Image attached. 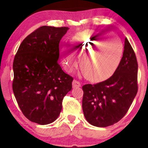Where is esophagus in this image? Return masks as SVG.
I'll return each mask as SVG.
<instances>
[{
    "label": "esophagus",
    "mask_w": 148,
    "mask_h": 148,
    "mask_svg": "<svg viewBox=\"0 0 148 148\" xmlns=\"http://www.w3.org/2000/svg\"><path fill=\"white\" fill-rule=\"evenodd\" d=\"M80 86H81V84L79 81L76 80V79L73 80V87L74 88H79V87H80Z\"/></svg>",
    "instance_id": "obj_1"
}]
</instances>
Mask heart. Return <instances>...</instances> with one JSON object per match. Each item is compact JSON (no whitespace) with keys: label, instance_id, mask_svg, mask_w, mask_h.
<instances>
[{"label":"heart","instance_id":"heart-1","mask_svg":"<svg viewBox=\"0 0 148 148\" xmlns=\"http://www.w3.org/2000/svg\"><path fill=\"white\" fill-rule=\"evenodd\" d=\"M106 35L86 31L77 34L72 40L76 51H89L80 56V66L84 75L94 82H102L110 78L118 68L123 54V45L119 40L116 43L109 41L100 43ZM62 63L68 71L77 66V60L68 48H62Z\"/></svg>","mask_w":148,"mask_h":148}]
</instances>
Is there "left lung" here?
Here are the masks:
<instances>
[{"label":"left lung","instance_id":"8db88e82","mask_svg":"<svg viewBox=\"0 0 148 148\" xmlns=\"http://www.w3.org/2000/svg\"><path fill=\"white\" fill-rule=\"evenodd\" d=\"M137 71L135 52L125 38L123 57L114 73L104 82L82 87L83 112L89 123L106 127L123 118L138 90Z\"/></svg>","mask_w":148,"mask_h":148}]
</instances>
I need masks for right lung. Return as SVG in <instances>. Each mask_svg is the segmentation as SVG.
Here are the masks:
<instances>
[{"mask_svg": "<svg viewBox=\"0 0 148 148\" xmlns=\"http://www.w3.org/2000/svg\"><path fill=\"white\" fill-rule=\"evenodd\" d=\"M67 27L42 26L20 44L13 60V91L24 116L47 125L61 112L73 78L58 64L59 43Z\"/></svg>", "mask_w": 148, "mask_h": 148, "instance_id": "right-lung-1", "label": "right lung"}]
</instances>
